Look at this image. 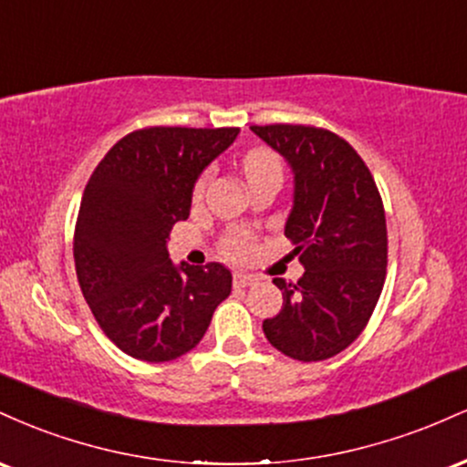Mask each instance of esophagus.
Returning a JSON list of instances; mask_svg holds the SVG:
<instances>
[{
	"label": "esophagus",
	"instance_id": "34e87169",
	"mask_svg": "<svg viewBox=\"0 0 467 467\" xmlns=\"http://www.w3.org/2000/svg\"><path fill=\"white\" fill-rule=\"evenodd\" d=\"M233 283H234V287H248V285H252V283H256V276L245 275V272H234Z\"/></svg>",
	"mask_w": 467,
	"mask_h": 467
}]
</instances>
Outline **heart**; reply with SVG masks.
Returning <instances> with one entry per match:
<instances>
[{
    "mask_svg": "<svg viewBox=\"0 0 467 467\" xmlns=\"http://www.w3.org/2000/svg\"><path fill=\"white\" fill-rule=\"evenodd\" d=\"M278 160L270 151H264V149H254L244 158V171L245 175H252L254 171L264 169L267 164H275ZM203 184H206V175H202L195 184V195H202ZM252 248V234L245 233V230H234V233L228 234L226 239V252L230 256H244L248 254Z\"/></svg>",
    "mask_w": 467,
    "mask_h": 467,
    "instance_id": "heart-1",
    "label": "heart"
}]
</instances>
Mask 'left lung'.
Segmentation results:
<instances>
[{
  "label": "left lung",
  "instance_id": "obj_1",
  "mask_svg": "<svg viewBox=\"0 0 467 467\" xmlns=\"http://www.w3.org/2000/svg\"><path fill=\"white\" fill-rule=\"evenodd\" d=\"M292 166L285 237L305 267L275 278L283 307L264 320L270 345L301 362L334 358L362 334L387 278V217L378 186L349 142L309 125H252Z\"/></svg>",
  "mask_w": 467,
  "mask_h": 467
}]
</instances>
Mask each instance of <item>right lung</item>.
<instances>
[{"mask_svg": "<svg viewBox=\"0 0 467 467\" xmlns=\"http://www.w3.org/2000/svg\"><path fill=\"white\" fill-rule=\"evenodd\" d=\"M237 136V127L131 131L85 186L74 230L80 292L105 336L136 360L169 362L197 347L233 289L222 264L173 265L166 241L189 217L202 171Z\"/></svg>", "mask_w": 467, "mask_h": 467, "instance_id": "obj_1", "label": "right lung"}]
</instances>
